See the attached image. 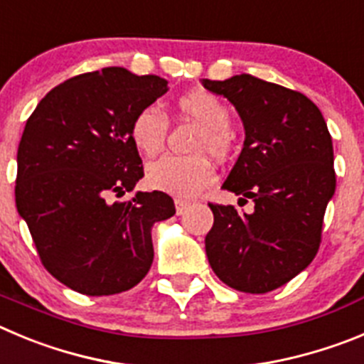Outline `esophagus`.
I'll use <instances>...</instances> for the list:
<instances>
[{"label":"esophagus","mask_w":364,"mask_h":364,"mask_svg":"<svg viewBox=\"0 0 364 364\" xmlns=\"http://www.w3.org/2000/svg\"><path fill=\"white\" fill-rule=\"evenodd\" d=\"M189 205H191V204H189V202H188V200H175V208H176V215H184V213L186 211H188V209H189Z\"/></svg>","instance_id":"obj_1"}]
</instances>
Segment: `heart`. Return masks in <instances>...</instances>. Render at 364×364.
Returning a JSON list of instances; mask_svg holds the SVG:
<instances>
[{"label": "heart", "instance_id": "1", "mask_svg": "<svg viewBox=\"0 0 364 364\" xmlns=\"http://www.w3.org/2000/svg\"><path fill=\"white\" fill-rule=\"evenodd\" d=\"M178 109L204 126L196 141L195 151L209 153L223 159L229 151L231 112L216 95L195 90L178 99ZM168 133L166 117L153 106L142 108L133 117L129 135L135 148L144 155H156L162 149ZM215 178L213 166L205 156H162L149 164L146 171L148 186L155 191L168 193L176 198H193Z\"/></svg>", "mask_w": 364, "mask_h": 364}]
</instances>
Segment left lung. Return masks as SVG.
Here are the masks:
<instances>
[{"mask_svg": "<svg viewBox=\"0 0 364 364\" xmlns=\"http://www.w3.org/2000/svg\"><path fill=\"white\" fill-rule=\"evenodd\" d=\"M202 85L235 106L245 129L222 188L255 202L252 213L209 204L215 223L205 255L225 285L265 294L305 271L318 252L336 193L332 136L318 106L294 90L247 73Z\"/></svg>", "mask_w": 364, "mask_h": 364, "instance_id": "1", "label": "left lung"}]
</instances>
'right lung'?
Segmentation results:
<instances>
[{"label":"right lung","mask_w":364,"mask_h":364,"mask_svg":"<svg viewBox=\"0 0 364 364\" xmlns=\"http://www.w3.org/2000/svg\"><path fill=\"white\" fill-rule=\"evenodd\" d=\"M159 75L102 68L61 82L26 121L16 205L46 271L73 291H129L153 263L151 228L175 215L166 193L133 191L144 176L133 117L168 92Z\"/></svg>","instance_id":"obj_1"}]
</instances>
